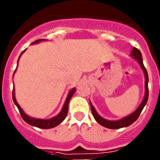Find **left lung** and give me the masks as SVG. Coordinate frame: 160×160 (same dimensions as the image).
I'll list each match as a JSON object with an SVG mask.
<instances>
[{
    "label": "left lung",
    "instance_id": "left-lung-1",
    "mask_svg": "<svg viewBox=\"0 0 160 160\" xmlns=\"http://www.w3.org/2000/svg\"><path fill=\"white\" fill-rule=\"evenodd\" d=\"M131 56L133 58H135L138 62L140 65L141 68L143 70L144 75H145V97H144V99L142 100V103L140 104V106L138 107L136 111L134 113H132L131 114L128 115V116L125 117L122 119L118 120V121H110V120L104 119L103 118H102L100 115L98 114V113L96 112L95 109L94 108V107L92 106V104L90 103V108H91V112H92L93 116L95 118V120L97 121L100 125L105 127V128H110V129H118V128H125V127H128L131 124H132L133 122H135L137 120V118H138L139 114L142 112V109L145 107V105L147 104V102L148 100V94H149V90H148V71H147L146 68L144 66L143 62H142V53L141 52L138 50L137 48L134 47L133 48V50L131 51Z\"/></svg>",
    "mask_w": 160,
    "mask_h": 160
}]
</instances>
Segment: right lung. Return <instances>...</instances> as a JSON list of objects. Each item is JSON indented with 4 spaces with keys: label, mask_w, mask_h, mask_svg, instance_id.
<instances>
[{
    "label": "right lung",
    "mask_w": 160,
    "mask_h": 160,
    "mask_svg": "<svg viewBox=\"0 0 160 160\" xmlns=\"http://www.w3.org/2000/svg\"><path fill=\"white\" fill-rule=\"evenodd\" d=\"M41 41H42V39H38V40L35 41L34 42H32V44L38 43V42H41ZM24 51H25V50H24ZM24 51L22 52V53H24ZM22 53H21V55L22 54ZM21 55H20V57H21ZM75 90L76 89H72V90H70L69 94H68L67 98H66V102H65L64 106H63L62 111L58 114L57 116L54 117V118H50V119H39V118H30V117H29L28 115H26V114H25V112L22 111V109L21 108L19 104L17 102L15 96H14V89L12 90V100H13L15 105L18 107L20 114H21V116H22V118H23V120L25 121V122H26L28 124H29V125L31 126L37 127V128H42V129H49V128H54V127H56V126L59 125V124H60L61 122H62L63 120L66 118L68 113V105H69V102H70V98H72L73 94H74V92H75Z\"/></svg>",
    "instance_id": "1"
}]
</instances>
